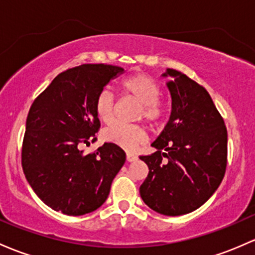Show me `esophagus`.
<instances>
[{"mask_svg":"<svg viewBox=\"0 0 255 255\" xmlns=\"http://www.w3.org/2000/svg\"><path fill=\"white\" fill-rule=\"evenodd\" d=\"M126 157H127L128 162H133V161H135L136 159H138V156H136V155H134V154H132V152H127Z\"/></svg>","mask_w":255,"mask_h":255,"instance_id":"esophagus-1","label":"esophagus"}]
</instances>
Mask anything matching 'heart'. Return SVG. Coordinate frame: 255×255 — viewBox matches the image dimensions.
Returning <instances> with one entry per match:
<instances>
[{
  "mask_svg": "<svg viewBox=\"0 0 255 255\" xmlns=\"http://www.w3.org/2000/svg\"><path fill=\"white\" fill-rule=\"evenodd\" d=\"M120 87L123 93L133 96L139 103H141L138 119H144L151 126L157 125L163 119L165 107L159 99L161 94L160 87L151 77L143 73L129 74L122 79ZM94 110L96 116L103 122L111 123L115 119L116 111V103L112 93L107 89L101 90L95 99ZM103 139L130 151L146 140V133L139 126L115 123L104 129Z\"/></svg>",
  "mask_w": 255,
  "mask_h": 255,
  "instance_id": "1",
  "label": "heart"
}]
</instances>
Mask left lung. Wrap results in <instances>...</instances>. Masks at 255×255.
Segmentation results:
<instances>
[{
  "mask_svg": "<svg viewBox=\"0 0 255 255\" xmlns=\"http://www.w3.org/2000/svg\"><path fill=\"white\" fill-rule=\"evenodd\" d=\"M162 77L172 79V110L151 144L156 151L140 156L149 173L139 193L156 213L178 216L200 208L219 188L227 165V129L205 88L176 69L167 68Z\"/></svg>",
  "mask_w": 255,
  "mask_h": 255,
  "instance_id": "left-lung-1",
  "label": "left lung"
}]
</instances>
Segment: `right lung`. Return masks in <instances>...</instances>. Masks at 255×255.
I'll list each match as a JSON object with an SVG mask.
<instances>
[{
    "mask_svg": "<svg viewBox=\"0 0 255 255\" xmlns=\"http://www.w3.org/2000/svg\"><path fill=\"white\" fill-rule=\"evenodd\" d=\"M123 71L103 63L67 69L29 110L21 166L33 191L53 210L84 215L100 208L109 197L126 152L112 143L92 154H84L79 146L89 145L100 128L94 110L96 96Z\"/></svg>",
    "mask_w": 255,
    "mask_h": 255,
    "instance_id": "right-lung-1",
    "label": "right lung"
}]
</instances>
